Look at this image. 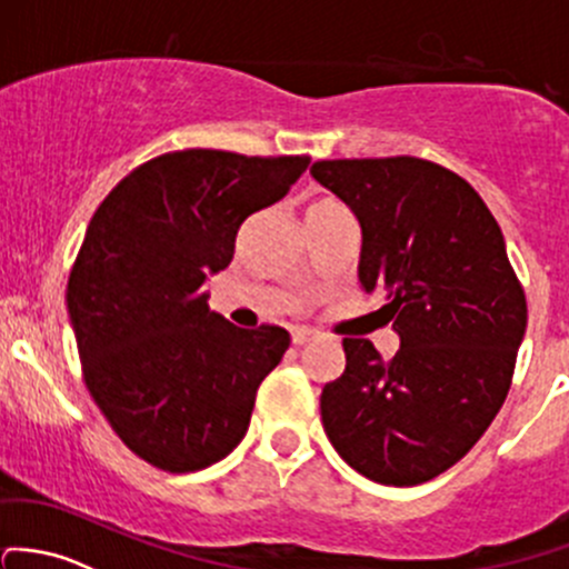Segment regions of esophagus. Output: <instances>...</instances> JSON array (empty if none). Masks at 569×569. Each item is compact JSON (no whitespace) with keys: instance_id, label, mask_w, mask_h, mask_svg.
<instances>
[{"instance_id":"esophagus-1","label":"esophagus","mask_w":569,"mask_h":569,"mask_svg":"<svg viewBox=\"0 0 569 569\" xmlns=\"http://www.w3.org/2000/svg\"><path fill=\"white\" fill-rule=\"evenodd\" d=\"M313 340H316V335L308 332V330L291 332V343H295V346H308V343H313Z\"/></svg>"}]
</instances>
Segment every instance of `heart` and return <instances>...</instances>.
I'll use <instances>...</instances> for the list:
<instances>
[{
  "label": "heart",
  "mask_w": 569,
  "mask_h": 569,
  "mask_svg": "<svg viewBox=\"0 0 569 569\" xmlns=\"http://www.w3.org/2000/svg\"><path fill=\"white\" fill-rule=\"evenodd\" d=\"M343 212H346V207L340 204V201L330 199V196H321V199L310 201L305 218H325V214H343Z\"/></svg>",
  "instance_id": "obj_1"
}]
</instances>
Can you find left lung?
I'll use <instances>...</instances> for the list:
<instances>
[{"label": "left lung", "mask_w": 569, "mask_h": 569, "mask_svg": "<svg viewBox=\"0 0 569 569\" xmlns=\"http://www.w3.org/2000/svg\"><path fill=\"white\" fill-rule=\"evenodd\" d=\"M310 174L355 212L357 278L400 338L392 360L343 338L346 370L321 390V422L362 477L420 486L499 415L526 332L523 289L486 201L452 171L379 158L319 160Z\"/></svg>", "instance_id": "8db88e82"}]
</instances>
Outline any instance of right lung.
Segmentation results:
<instances>
[{
    "mask_svg": "<svg viewBox=\"0 0 569 569\" xmlns=\"http://www.w3.org/2000/svg\"><path fill=\"white\" fill-rule=\"evenodd\" d=\"M310 158L184 149L149 160L89 220L68 280L83 381L113 433L163 471L218 463L248 433L256 392L283 360V327L239 330L204 289L237 231L283 199Z\"/></svg>",
    "mask_w": 569,
    "mask_h": 569,
    "instance_id": "right-lung-1",
    "label": "right lung"
}]
</instances>
